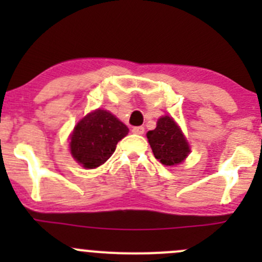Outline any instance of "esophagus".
<instances>
[{
  "mask_svg": "<svg viewBox=\"0 0 262 262\" xmlns=\"http://www.w3.org/2000/svg\"><path fill=\"white\" fill-rule=\"evenodd\" d=\"M132 132H133L134 134H138V136H141V134L144 133V128L143 126H134V128L132 129Z\"/></svg>",
  "mask_w": 262,
  "mask_h": 262,
  "instance_id": "obj_1",
  "label": "esophagus"
}]
</instances>
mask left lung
Returning <instances> with one entry per match:
<instances>
[{
	"instance_id": "1",
	"label": "left lung",
	"mask_w": 262,
	"mask_h": 262,
	"mask_svg": "<svg viewBox=\"0 0 262 262\" xmlns=\"http://www.w3.org/2000/svg\"><path fill=\"white\" fill-rule=\"evenodd\" d=\"M155 157L165 166L181 163L190 153V147L180 126L168 115L158 119L157 126L147 133Z\"/></svg>"
}]
</instances>
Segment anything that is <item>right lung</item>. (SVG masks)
Here are the masks:
<instances>
[{
    "instance_id": "obj_1",
    "label": "right lung",
    "mask_w": 262,
    "mask_h": 262,
    "mask_svg": "<svg viewBox=\"0 0 262 262\" xmlns=\"http://www.w3.org/2000/svg\"><path fill=\"white\" fill-rule=\"evenodd\" d=\"M129 129L115 115L97 109L81 119L71 134V155L84 168H96L114 153Z\"/></svg>"
}]
</instances>
